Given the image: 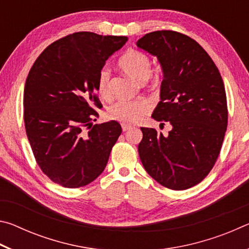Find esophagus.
Segmentation results:
<instances>
[{
  "instance_id": "obj_1",
  "label": "esophagus",
  "mask_w": 249,
  "mask_h": 249,
  "mask_svg": "<svg viewBox=\"0 0 249 249\" xmlns=\"http://www.w3.org/2000/svg\"><path fill=\"white\" fill-rule=\"evenodd\" d=\"M130 128H132V126H130V125H127V124L122 125V129H123V132H126V130H128Z\"/></svg>"
}]
</instances>
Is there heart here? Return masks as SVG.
I'll use <instances>...</instances> for the list:
<instances>
[{
  "label": "heart",
  "instance_id": "b5f03b06",
  "mask_svg": "<svg viewBox=\"0 0 249 249\" xmlns=\"http://www.w3.org/2000/svg\"><path fill=\"white\" fill-rule=\"evenodd\" d=\"M119 67L130 78L138 82H145L150 77L153 70L151 59L144 53L137 50H129L121 57ZM98 91L103 98L107 99L111 95L109 90V71L103 68L98 77ZM151 104L147 100L117 101L108 108V117L124 124H135L140 122L142 116L150 111Z\"/></svg>",
  "mask_w": 249,
  "mask_h": 249
}]
</instances>
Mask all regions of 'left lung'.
I'll list each match as a JSON object with an SVG mask.
<instances>
[{"label":"left lung","mask_w":249,"mask_h":249,"mask_svg":"<svg viewBox=\"0 0 249 249\" xmlns=\"http://www.w3.org/2000/svg\"><path fill=\"white\" fill-rule=\"evenodd\" d=\"M136 45L158 58L163 72L151 117L172 126L166 136L141 127L138 154L158 183L185 190L209 175L220 155L229 117L224 83L208 53L187 35L157 31Z\"/></svg>","instance_id":"left-lung-1"}]
</instances>
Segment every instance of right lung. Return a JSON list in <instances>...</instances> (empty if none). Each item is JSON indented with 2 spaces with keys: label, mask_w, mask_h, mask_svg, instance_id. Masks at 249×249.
Returning a JSON list of instances; mask_svg holds the SVG:
<instances>
[{
  "label": "right lung",
  "mask_w": 249,
  "mask_h": 249,
  "mask_svg": "<svg viewBox=\"0 0 249 249\" xmlns=\"http://www.w3.org/2000/svg\"><path fill=\"white\" fill-rule=\"evenodd\" d=\"M125 36L73 33L49 45L34 62L24 89L27 138L41 171L65 188L102 174L122 133L116 121L95 124L98 77Z\"/></svg>",
  "instance_id": "obj_1"
}]
</instances>
